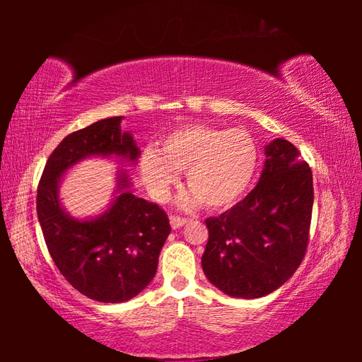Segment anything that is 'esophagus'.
<instances>
[{
    "instance_id": "34e87169",
    "label": "esophagus",
    "mask_w": 362,
    "mask_h": 362,
    "mask_svg": "<svg viewBox=\"0 0 362 362\" xmlns=\"http://www.w3.org/2000/svg\"><path fill=\"white\" fill-rule=\"evenodd\" d=\"M188 222V218L185 217H180V216H170V225H173V228L177 230V228H182L183 225H185Z\"/></svg>"
}]
</instances>
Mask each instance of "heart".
<instances>
[{"label": "heart", "instance_id": "obj_1", "mask_svg": "<svg viewBox=\"0 0 362 362\" xmlns=\"http://www.w3.org/2000/svg\"><path fill=\"white\" fill-rule=\"evenodd\" d=\"M257 166L259 148L247 131L193 122L164 136L158 150H145L140 173L159 199L179 183V173H187L193 193L183 204L201 201L207 209L222 211L246 194Z\"/></svg>", "mask_w": 362, "mask_h": 362}]
</instances>
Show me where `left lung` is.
Instances as JSON below:
<instances>
[{"label": "left lung", "mask_w": 362, "mask_h": 362, "mask_svg": "<svg viewBox=\"0 0 362 362\" xmlns=\"http://www.w3.org/2000/svg\"><path fill=\"white\" fill-rule=\"evenodd\" d=\"M257 187L218 217L206 218L209 231L203 259L206 278L230 297L259 298L289 279L310 241L313 174L289 140L267 146Z\"/></svg>", "instance_id": "8db88e82"}]
</instances>
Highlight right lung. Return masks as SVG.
Segmentation results:
<instances>
[{"instance_id": "right-lung-1", "label": "right lung", "mask_w": 362, "mask_h": 362, "mask_svg": "<svg viewBox=\"0 0 362 362\" xmlns=\"http://www.w3.org/2000/svg\"><path fill=\"white\" fill-rule=\"evenodd\" d=\"M119 122L121 116H115L69 134L49 156L36 194L42 236L59 272L78 292L103 303L126 302L150 284L170 233L168 214L127 192L126 177L112 207L95 220L71 218L59 203L60 175L81 158L139 156Z\"/></svg>"}]
</instances>
